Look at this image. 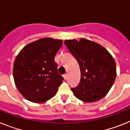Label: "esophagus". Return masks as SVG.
I'll list each match as a JSON object with an SVG mask.
<instances>
[{"label": "esophagus", "instance_id": "1", "mask_svg": "<svg viewBox=\"0 0 130 130\" xmlns=\"http://www.w3.org/2000/svg\"><path fill=\"white\" fill-rule=\"evenodd\" d=\"M63 78L65 80H67V78H68V75H67V74H65L63 75Z\"/></svg>", "mask_w": 130, "mask_h": 130}]
</instances>
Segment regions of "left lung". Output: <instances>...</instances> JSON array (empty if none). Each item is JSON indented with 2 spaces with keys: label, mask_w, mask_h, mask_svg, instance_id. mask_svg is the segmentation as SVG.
<instances>
[{
  "label": "left lung",
  "mask_w": 130,
  "mask_h": 130,
  "mask_svg": "<svg viewBox=\"0 0 130 130\" xmlns=\"http://www.w3.org/2000/svg\"><path fill=\"white\" fill-rule=\"evenodd\" d=\"M80 69V81L71 88L76 98L90 103L99 101L109 92L117 76L115 59L99 44L85 38L65 41Z\"/></svg>",
  "instance_id": "obj_1"
}]
</instances>
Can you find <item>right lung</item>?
Masks as SVG:
<instances>
[{
  "label": "right lung",
  "mask_w": 130,
  "mask_h": 130,
  "mask_svg": "<svg viewBox=\"0 0 130 130\" xmlns=\"http://www.w3.org/2000/svg\"><path fill=\"white\" fill-rule=\"evenodd\" d=\"M63 41L44 38L26 45L13 63V76L21 94L33 103H43L56 94L63 80L55 56Z\"/></svg>",
  "instance_id": "add662e5"
}]
</instances>
